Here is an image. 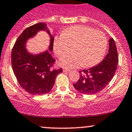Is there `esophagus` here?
<instances>
[{
    "label": "esophagus",
    "instance_id": "1",
    "mask_svg": "<svg viewBox=\"0 0 132 132\" xmlns=\"http://www.w3.org/2000/svg\"><path fill=\"white\" fill-rule=\"evenodd\" d=\"M70 71V70H68V69H63V72H64V73H69Z\"/></svg>",
    "mask_w": 132,
    "mask_h": 132
}]
</instances>
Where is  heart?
Instances as JSON below:
<instances>
[{
  "instance_id": "b5f03b06",
  "label": "heart",
  "mask_w": 132,
  "mask_h": 132,
  "mask_svg": "<svg viewBox=\"0 0 132 132\" xmlns=\"http://www.w3.org/2000/svg\"><path fill=\"white\" fill-rule=\"evenodd\" d=\"M107 45L108 41L103 33L89 26L77 25L68 28L62 36L55 37L54 51L58 57H61L72 47L73 52L59 61L62 67L90 68L102 60Z\"/></svg>"
}]
</instances>
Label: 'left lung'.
<instances>
[{"mask_svg":"<svg viewBox=\"0 0 132 132\" xmlns=\"http://www.w3.org/2000/svg\"><path fill=\"white\" fill-rule=\"evenodd\" d=\"M109 45L108 54L99 64L79 71L80 78L73 84L79 92L87 95L95 94L104 89L112 80L118 64V55L113 38H109Z\"/></svg>","mask_w":132,"mask_h":132,"instance_id":"obj_1","label":"left lung"}]
</instances>
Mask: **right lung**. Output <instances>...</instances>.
Wrapping results in <instances>:
<instances>
[{
  "label": "right lung",
  "instance_id": "right-lung-1",
  "mask_svg": "<svg viewBox=\"0 0 132 132\" xmlns=\"http://www.w3.org/2000/svg\"><path fill=\"white\" fill-rule=\"evenodd\" d=\"M39 31H46L50 36L49 50L52 52L54 37L46 23H39L23 31L15 42L11 54V64L15 77L22 88L31 95H43L49 92L54 85L57 75L62 71V68H52L55 59L49 51L33 55L26 50V41Z\"/></svg>",
  "mask_w": 132,
  "mask_h": 132
}]
</instances>
